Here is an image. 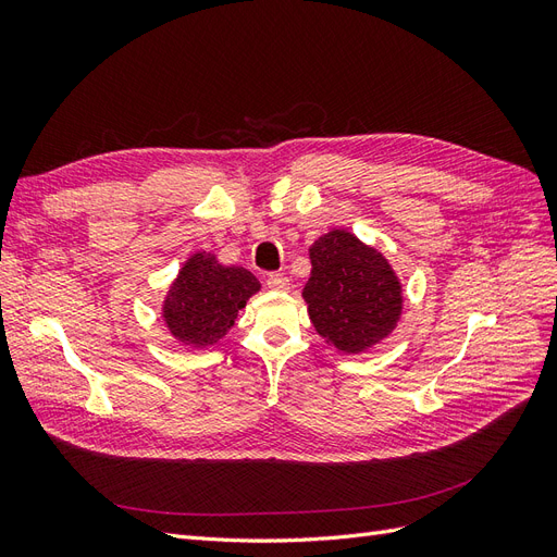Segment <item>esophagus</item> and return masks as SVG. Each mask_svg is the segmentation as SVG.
Returning a JSON list of instances; mask_svg holds the SVG:
<instances>
[{
  "label": "esophagus",
  "instance_id": "obj_1",
  "mask_svg": "<svg viewBox=\"0 0 557 557\" xmlns=\"http://www.w3.org/2000/svg\"><path fill=\"white\" fill-rule=\"evenodd\" d=\"M264 281H267V288H272V290H278V293L290 290V278L283 274H267Z\"/></svg>",
  "mask_w": 557,
  "mask_h": 557
}]
</instances>
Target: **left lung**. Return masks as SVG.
<instances>
[{
	"mask_svg": "<svg viewBox=\"0 0 557 557\" xmlns=\"http://www.w3.org/2000/svg\"><path fill=\"white\" fill-rule=\"evenodd\" d=\"M311 276L301 290L315 332L346 356L391 336L404 293L393 264L348 230H330L309 246Z\"/></svg>",
	"mask_w": 557,
	"mask_h": 557,
	"instance_id": "1",
	"label": "left lung"
}]
</instances>
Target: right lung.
I'll use <instances>...</instances> for the list:
<instances>
[{
  "label": "right lung",
  "instance_id": "obj_1",
  "mask_svg": "<svg viewBox=\"0 0 557 557\" xmlns=\"http://www.w3.org/2000/svg\"><path fill=\"white\" fill-rule=\"evenodd\" d=\"M260 288L246 267L223 264L213 252L195 250L162 299L164 327L188 348L215 346Z\"/></svg>",
  "mask_w": 557,
  "mask_h": 557
}]
</instances>
